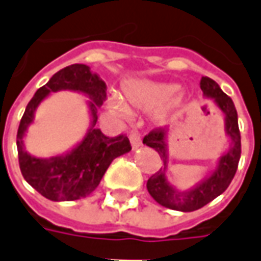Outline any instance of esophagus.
<instances>
[{"label":"esophagus","instance_id":"34e87169","mask_svg":"<svg viewBox=\"0 0 261 261\" xmlns=\"http://www.w3.org/2000/svg\"><path fill=\"white\" fill-rule=\"evenodd\" d=\"M128 138H130L131 147H133V149H137V148H140L142 145L141 138H140V136H138L137 133H131L130 136H128Z\"/></svg>","mask_w":261,"mask_h":261}]
</instances>
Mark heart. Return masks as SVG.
Returning <instances> with one entry per match:
<instances>
[{
	"mask_svg": "<svg viewBox=\"0 0 261 261\" xmlns=\"http://www.w3.org/2000/svg\"><path fill=\"white\" fill-rule=\"evenodd\" d=\"M176 91L177 86L175 84L145 80L131 81L123 89V99L114 95L108 97V108L120 117H127L128 110H156V119L164 121L180 103V97L173 96Z\"/></svg>",
	"mask_w": 261,
	"mask_h": 261,
	"instance_id": "1",
	"label": "heart"
}]
</instances>
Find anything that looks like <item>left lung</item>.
Returning <instances> with one entry per match:
<instances>
[{"label":"left lung","instance_id":"8db88e82","mask_svg":"<svg viewBox=\"0 0 261 261\" xmlns=\"http://www.w3.org/2000/svg\"><path fill=\"white\" fill-rule=\"evenodd\" d=\"M200 88L202 96L211 99L214 105L221 110L224 116L225 134L229 140L228 151L219 156L215 168L201 181H198L192 189L180 190L168 180L166 172L169 164V127L151 131L142 141L148 147L153 148L164 161V168H161L158 173L148 179V193L161 205L181 213L196 211L221 196L233 179L241 159V133L238 125V113L232 99L222 92L215 81L208 76H202Z\"/></svg>","mask_w":261,"mask_h":261}]
</instances>
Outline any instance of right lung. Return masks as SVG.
Listing matches in <instances>:
<instances>
[{
  "mask_svg": "<svg viewBox=\"0 0 261 261\" xmlns=\"http://www.w3.org/2000/svg\"><path fill=\"white\" fill-rule=\"evenodd\" d=\"M71 90L85 94L91 121L86 136L68 151L37 159L25 151L24 137L34 121L38 105L56 91ZM106 99V84L85 64H72L60 69L46 85L37 89L28 103L20 120L16 147L20 172L35 190L51 201H74L89 196L102 180L113 159L130 152L131 145L125 136L106 137L96 127L97 108Z\"/></svg>",
  "mask_w": 261,
  "mask_h": 261,
  "instance_id": "1",
  "label": "right lung"
}]
</instances>
